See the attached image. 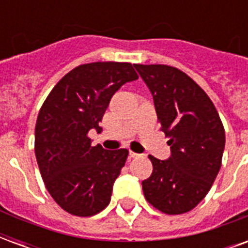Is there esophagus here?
Listing matches in <instances>:
<instances>
[{
    "instance_id": "obj_1",
    "label": "esophagus",
    "mask_w": 248,
    "mask_h": 248,
    "mask_svg": "<svg viewBox=\"0 0 248 248\" xmlns=\"http://www.w3.org/2000/svg\"><path fill=\"white\" fill-rule=\"evenodd\" d=\"M130 158H140V154H138V153H134V151H130Z\"/></svg>"
}]
</instances>
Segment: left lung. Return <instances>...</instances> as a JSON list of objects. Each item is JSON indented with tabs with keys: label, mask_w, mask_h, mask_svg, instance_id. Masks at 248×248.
<instances>
[{
	"label": "left lung",
	"mask_w": 248,
	"mask_h": 248,
	"mask_svg": "<svg viewBox=\"0 0 248 248\" xmlns=\"http://www.w3.org/2000/svg\"><path fill=\"white\" fill-rule=\"evenodd\" d=\"M153 94L158 121L171 149L166 161L149 155L150 178L142 190L153 207L169 215L188 213L207 195L224 150L223 124L202 87L167 65H134Z\"/></svg>",
	"instance_id": "left-lung-1"
}]
</instances>
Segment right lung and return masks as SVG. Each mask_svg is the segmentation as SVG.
<instances>
[{
    "instance_id": "right-lung-1",
    "label": "right lung",
    "mask_w": 248,
    "mask_h": 248,
    "mask_svg": "<svg viewBox=\"0 0 248 248\" xmlns=\"http://www.w3.org/2000/svg\"><path fill=\"white\" fill-rule=\"evenodd\" d=\"M138 79L129 62H93L77 66L53 87L35 124L34 151L47 191L71 215L92 217L111 199L115 179L129 150L92 146L90 130L110 99L126 82Z\"/></svg>"
}]
</instances>
